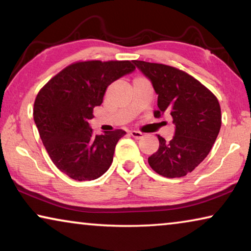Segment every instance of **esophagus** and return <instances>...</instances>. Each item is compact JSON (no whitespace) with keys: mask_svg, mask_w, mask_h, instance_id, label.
Wrapping results in <instances>:
<instances>
[{"mask_svg":"<svg viewBox=\"0 0 251 251\" xmlns=\"http://www.w3.org/2000/svg\"><path fill=\"white\" fill-rule=\"evenodd\" d=\"M129 134L136 139H141V138L144 137V134L141 133V131H138V130H130Z\"/></svg>","mask_w":251,"mask_h":251,"instance_id":"obj_1","label":"esophagus"}]
</instances>
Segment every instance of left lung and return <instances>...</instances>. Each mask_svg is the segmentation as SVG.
Masks as SVG:
<instances>
[{"mask_svg": "<svg viewBox=\"0 0 251 251\" xmlns=\"http://www.w3.org/2000/svg\"><path fill=\"white\" fill-rule=\"evenodd\" d=\"M151 80L158 99L159 118L169 113L175 134L169 142L158 136L159 148L148 157V164L167 178H178L192 173L209 154L222 126L218 100L193 76L175 67L133 61Z\"/></svg>", "mask_w": 251, "mask_h": 251, "instance_id": "obj_1", "label": "left lung"}]
</instances>
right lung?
Returning a JSON list of instances; mask_svg holds the SVG:
<instances>
[{
    "instance_id": "1",
    "label": "right lung",
    "mask_w": 251,
    "mask_h": 251,
    "mask_svg": "<svg viewBox=\"0 0 251 251\" xmlns=\"http://www.w3.org/2000/svg\"><path fill=\"white\" fill-rule=\"evenodd\" d=\"M129 61H88L67 66L42 88L33 116L43 145L59 171L72 179L94 180L107 172L125 130L93 135L88 121L107 87L133 73Z\"/></svg>"
}]
</instances>
